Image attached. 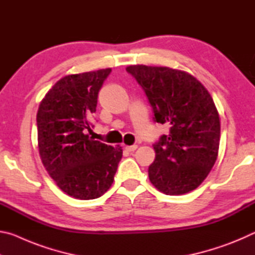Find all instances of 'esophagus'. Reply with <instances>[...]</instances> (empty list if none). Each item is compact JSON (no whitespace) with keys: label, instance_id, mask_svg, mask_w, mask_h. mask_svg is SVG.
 I'll return each mask as SVG.
<instances>
[{"label":"esophagus","instance_id":"obj_1","mask_svg":"<svg viewBox=\"0 0 255 255\" xmlns=\"http://www.w3.org/2000/svg\"><path fill=\"white\" fill-rule=\"evenodd\" d=\"M125 149L127 152H133V150L137 149V145H130V146H125Z\"/></svg>","mask_w":255,"mask_h":255}]
</instances>
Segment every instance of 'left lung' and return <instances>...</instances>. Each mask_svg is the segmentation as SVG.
<instances>
[{
	"instance_id": "obj_1",
	"label": "left lung",
	"mask_w": 255,
	"mask_h": 255,
	"mask_svg": "<svg viewBox=\"0 0 255 255\" xmlns=\"http://www.w3.org/2000/svg\"><path fill=\"white\" fill-rule=\"evenodd\" d=\"M148 98L154 120L170 126L155 143L148 178L158 191L178 196L204 182L218 156L221 120L213 98L195 76L163 66L126 68Z\"/></svg>"
}]
</instances>
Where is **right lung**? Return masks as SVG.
Instances as JSON below:
<instances>
[{
	"instance_id": "add662e5",
	"label": "right lung",
	"mask_w": 255,
	"mask_h": 255,
	"mask_svg": "<svg viewBox=\"0 0 255 255\" xmlns=\"http://www.w3.org/2000/svg\"><path fill=\"white\" fill-rule=\"evenodd\" d=\"M111 68L64 76L42 99L37 112L41 162L57 187L73 198L101 197L114 182L120 146L90 137L98 94Z\"/></svg>"
}]
</instances>
